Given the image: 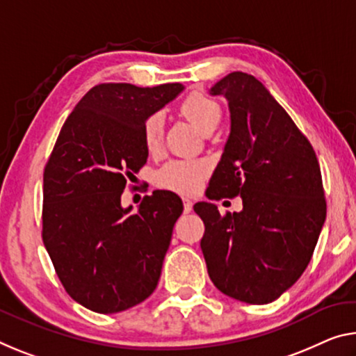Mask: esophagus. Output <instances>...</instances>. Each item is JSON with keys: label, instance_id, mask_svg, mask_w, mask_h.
<instances>
[{"label": "esophagus", "instance_id": "esophagus-1", "mask_svg": "<svg viewBox=\"0 0 356 356\" xmlns=\"http://www.w3.org/2000/svg\"><path fill=\"white\" fill-rule=\"evenodd\" d=\"M193 209V202H191L188 198H184V212L188 213Z\"/></svg>", "mask_w": 356, "mask_h": 356}]
</instances>
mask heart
Instances as JSON below:
<instances>
[{
    "instance_id": "heart-1",
    "label": "heart",
    "mask_w": 356,
    "mask_h": 356,
    "mask_svg": "<svg viewBox=\"0 0 356 356\" xmlns=\"http://www.w3.org/2000/svg\"><path fill=\"white\" fill-rule=\"evenodd\" d=\"M182 114L195 123L201 131H211L216 128L222 117L220 106L212 98L202 93H191L180 106ZM165 129V115L156 111L144 120L143 139L149 152L160 149ZM207 176V165L196 160H171L155 172V184L163 190L176 191V193L190 195L198 191L202 180Z\"/></svg>"
}]
</instances>
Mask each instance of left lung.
I'll return each mask as SVG.
<instances>
[{"instance_id":"left-lung-1","label":"left lung","mask_w":356,"mask_h":356,"mask_svg":"<svg viewBox=\"0 0 356 356\" xmlns=\"http://www.w3.org/2000/svg\"><path fill=\"white\" fill-rule=\"evenodd\" d=\"M228 99L231 131L206 191L242 198L241 212L196 202L209 277L229 298L268 304L301 277L326 218L320 165L309 139L266 87L231 72L211 88Z\"/></svg>"}]
</instances>
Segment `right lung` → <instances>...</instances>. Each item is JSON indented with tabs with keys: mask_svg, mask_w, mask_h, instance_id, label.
Returning <instances> with one entry per match:
<instances>
[{
	"mask_svg": "<svg viewBox=\"0 0 356 356\" xmlns=\"http://www.w3.org/2000/svg\"><path fill=\"white\" fill-rule=\"evenodd\" d=\"M182 90L95 86L66 118L44 168V245L67 295L93 312H122L156 289L182 201L156 190L129 213L120 198L147 161L144 120Z\"/></svg>",
	"mask_w": 356,
	"mask_h": 356,
	"instance_id": "add662e5",
	"label": "right lung"
}]
</instances>
